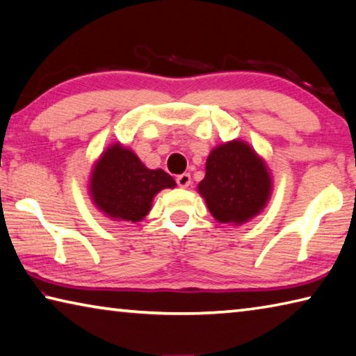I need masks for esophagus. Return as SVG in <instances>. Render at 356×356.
Listing matches in <instances>:
<instances>
[{"mask_svg":"<svg viewBox=\"0 0 356 356\" xmlns=\"http://www.w3.org/2000/svg\"><path fill=\"white\" fill-rule=\"evenodd\" d=\"M176 182H177V185L180 186V188H186V186L191 184V176H190L188 172L180 174V176L176 177Z\"/></svg>","mask_w":356,"mask_h":356,"instance_id":"1","label":"esophagus"}]
</instances>
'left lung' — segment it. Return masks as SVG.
<instances>
[{"label":"left lung","instance_id":"8db88e82","mask_svg":"<svg viewBox=\"0 0 356 356\" xmlns=\"http://www.w3.org/2000/svg\"><path fill=\"white\" fill-rule=\"evenodd\" d=\"M270 188L267 166L242 141L221 144L210 152L206 177L197 186L215 220L236 225L261 212Z\"/></svg>","mask_w":356,"mask_h":356}]
</instances>
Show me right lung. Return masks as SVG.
<instances>
[{
    "label": "right lung",
    "instance_id": "right-lung-1",
    "mask_svg": "<svg viewBox=\"0 0 356 356\" xmlns=\"http://www.w3.org/2000/svg\"><path fill=\"white\" fill-rule=\"evenodd\" d=\"M89 186L102 212L136 222L149 213L156 193L172 188L176 182L163 170H147L131 150L113 144L95 165Z\"/></svg>",
    "mask_w": 356,
    "mask_h": 356
}]
</instances>
